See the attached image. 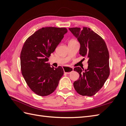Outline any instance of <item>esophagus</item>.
Segmentation results:
<instances>
[{
  "label": "esophagus",
  "mask_w": 126,
  "mask_h": 126,
  "mask_svg": "<svg viewBox=\"0 0 126 126\" xmlns=\"http://www.w3.org/2000/svg\"><path fill=\"white\" fill-rule=\"evenodd\" d=\"M63 71L64 73L67 74H70L71 72L74 71V68L69 67H63Z\"/></svg>",
  "instance_id": "obj_1"
}]
</instances>
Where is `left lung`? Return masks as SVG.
Segmentation results:
<instances>
[{
  "instance_id": "1",
  "label": "left lung",
  "mask_w": 126,
  "mask_h": 126,
  "mask_svg": "<svg viewBox=\"0 0 126 126\" xmlns=\"http://www.w3.org/2000/svg\"><path fill=\"white\" fill-rule=\"evenodd\" d=\"M69 29L80 45L79 54L88 58L87 69L79 67L74 68L80 76L74 82L75 89L82 96H94L104 86L110 74L107 47L104 40L89 28Z\"/></svg>"
}]
</instances>
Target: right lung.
Returning a JSON list of instances; mask_svg holds the SVG:
<instances>
[{
	"label": "right lung",
	"instance_id": "add662e5",
	"mask_svg": "<svg viewBox=\"0 0 126 126\" xmlns=\"http://www.w3.org/2000/svg\"><path fill=\"white\" fill-rule=\"evenodd\" d=\"M67 32L65 28H42L30 36L22 47V75L30 88L39 96H46L54 92L63 75L62 67H51L47 62Z\"/></svg>",
	"mask_w": 126,
	"mask_h": 126
}]
</instances>
